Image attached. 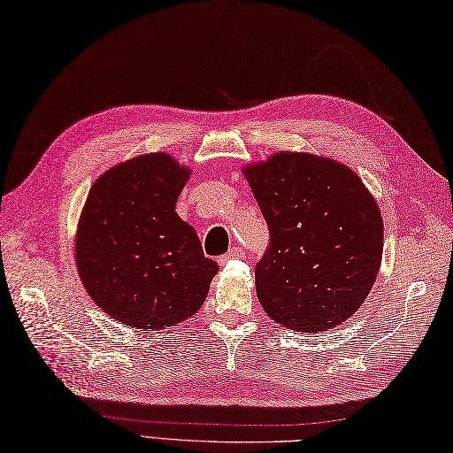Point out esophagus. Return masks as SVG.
<instances>
[{"mask_svg": "<svg viewBox=\"0 0 453 453\" xmlns=\"http://www.w3.org/2000/svg\"><path fill=\"white\" fill-rule=\"evenodd\" d=\"M244 256H246V251L242 250V248H238V246H234L233 250H228V251L225 253V256L219 257V263L225 265V263L230 261V259H240V257H244Z\"/></svg>", "mask_w": 453, "mask_h": 453, "instance_id": "34e87169", "label": "esophagus"}]
</instances>
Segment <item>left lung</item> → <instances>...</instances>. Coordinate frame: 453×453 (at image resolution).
<instances>
[{
    "label": "left lung",
    "instance_id": "obj_1",
    "mask_svg": "<svg viewBox=\"0 0 453 453\" xmlns=\"http://www.w3.org/2000/svg\"><path fill=\"white\" fill-rule=\"evenodd\" d=\"M242 171L271 233L256 265L263 310L300 333L344 323L365 302L382 259V217L365 184L311 153L280 151Z\"/></svg>",
    "mask_w": 453,
    "mask_h": 453
}]
</instances>
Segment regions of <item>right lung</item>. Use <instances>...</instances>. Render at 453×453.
<instances>
[{"instance_id": "right-lung-1", "label": "right lung", "mask_w": 453, "mask_h": 453, "mask_svg": "<svg viewBox=\"0 0 453 453\" xmlns=\"http://www.w3.org/2000/svg\"><path fill=\"white\" fill-rule=\"evenodd\" d=\"M190 176L167 153H148L94 182L76 230L86 292L120 325L161 330L205 302L219 265L174 205Z\"/></svg>"}]
</instances>
